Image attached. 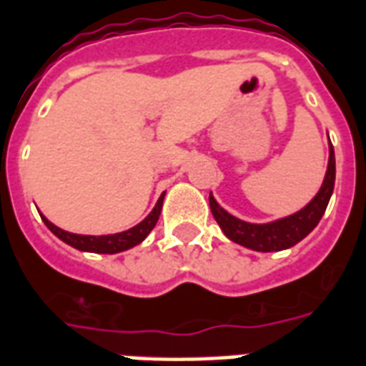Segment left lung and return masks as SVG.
<instances>
[{"label":"left lung","instance_id":"1","mask_svg":"<svg viewBox=\"0 0 366 366\" xmlns=\"http://www.w3.org/2000/svg\"><path fill=\"white\" fill-rule=\"evenodd\" d=\"M334 180H336V157H334V147L330 144L328 169H326V177L322 180L319 194L297 213L274 220V222H267V224H251V222L236 219L234 214L224 211L213 195H209V205H211V213H213L214 220L219 222V227L222 228L224 236L232 242L244 245L247 249L263 251V253L282 251L301 242L319 224V220L322 219V214L328 207L332 192H334Z\"/></svg>","mask_w":366,"mask_h":366}]
</instances>
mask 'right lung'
I'll return each mask as SVG.
<instances>
[{"label":"right lung","mask_w":366,"mask_h":366,"mask_svg":"<svg viewBox=\"0 0 366 366\" xmlns=\"http://www.w3.org/2000/svg\"><path fill=\"white\" fill-rule=\"evenodd\" d=\"M163 197L164 192L161 194L157 205L153 207L152 213L147 214L146 219L142 220L139 224H136V227L128 228V230L119 234H107V236H84V234H72L63 230V228L55 227V224L49 222L44 214H41V220L46 222V227L49 228L57 238L63 239L65 244L72 245L74 249L113 255V253H121V251L130 249V247L142 244V242L147 238V234L152 232L153 228H155V224H157L159 214H161V209H163Z\"/></svg>","instance_id":"add662e5"}]
</instances>
